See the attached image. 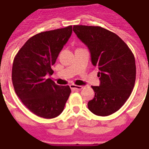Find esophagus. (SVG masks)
Here are the masks:
<instances>
[{
    "instance_id": "obj_1",
    "label": "esophagus",
    "mask_w": 149,
    "mask_h": 149,
    "mask_svg": "<svg viewBox=\"0 0 149 149\" xmlns=\"http://www.w3.org/2000/svg\"><path fill=\"white\" fill-rule=\"evenodd\" d=\"M70 87H71V89H73V90H81L83 88L82 86H81V85H74V84L70 85Z\"/></svg>"
}]
</instances>
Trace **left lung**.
Segmentation results:
<instances>
[{
    "instance_id": "8db88e82",
    "label": "left lung",
    "mask_w": 149,
    "mask_h": 149,
    "mask_svg": "<svg viewBox=\"0 0 149 149\" xmlns=\"http://www.w3.org/2000/svg\"><path fill=\"white\" fill-rule=\"evenodd\" d=\"M73 31L87 46L92 64L99 68L100 86H92L95 97L88 108L98 116H109L121 108L133 90L134 56L118 36L100 26L74 25Z\"/></svg>"
}]
</instances>
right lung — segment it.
<instances>
[{"mask_svg": "<svg viewBox=\"0 0 149 149\" xmlns=\"http://www.w3.org/2000/svg\"><path fill=\"white\" fill-rule=\"evenodd\" d=\"M72 33V26L38 33L26 41L14 59L11 79L16 94L36 115L54 118L64 110L71 94L68 85H56L51 66Z\"/></svg>", "mask_w": 149, "mask_h": 149, "instance_id": "1", "label": "right lung"}]
</instances>
